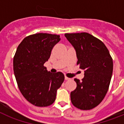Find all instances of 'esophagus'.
Returning <instances> with one entry per match:
<instances>
[{
  "label": "esophagus",
  "mask_w": 124,
  "mask_h": 124,
  "mask_svg": "<svg viewBox=\"0 0 124 124\" xmlns=\"http://www.w3.org/2000/svg\"><path fill=\"white\" fill-rule=\"evenodd\" d=\"M64 79H65V80H70V79H71L70 78H68L67 76H64Z\"/></svg>",
  "instance_id": "34e87169"
}]
</instances>
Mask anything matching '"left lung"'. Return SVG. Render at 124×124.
<instances>
[{
	"label": "left lung",
	"mask_w": 124,
	"mask_h": 124,
	"mask_svg": "<svg viewBox=\"0 0 124 124\" xmlns=\"http://www.w3.org/2000/svg\"><path fill=\"white\" fill-rule=\"evenodd\" d=\"M64 36L76 53L77 64L84 70L81 81L71 93L73 106L81 110H90L104 99L109 87L113 71V61L104 43L87 33H65Z\"/></svg>",
	"instance_id": "1"
}]
</instances>
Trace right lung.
I'll use <instances>...</instances> for the list:
<instances>
[{
	"label": "right lung",
	"mask_w": 124,
	"mask_h": 124,
	"mask_svg": "<svg viewBox=\"0 0 124 124\" xmlns=\"http://www.w3.org/2000/svg\"><path fill=\"white\" fill-rule=\"evenodd\" d=\"M60 40V35H57L34 34L25 37L15 52L13 63L18 88L25 99L34 106L52 104L58 89L64 81L63 73H51L44 66L53 48Z\"/></svg>",
	"instance_id": "1"
}]
</instances>
